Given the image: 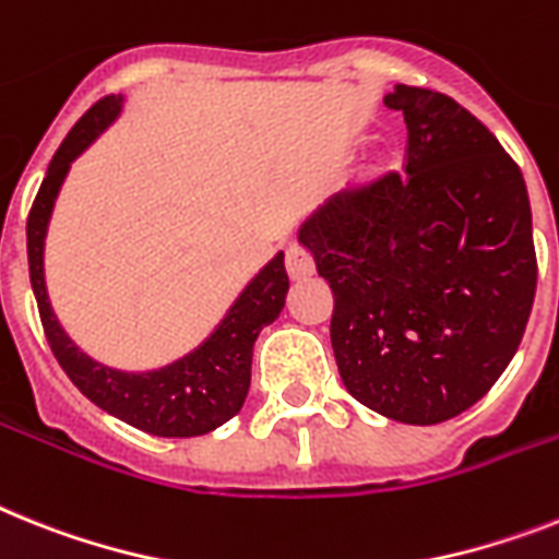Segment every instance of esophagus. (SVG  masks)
<instances>
[{
    "instance_id": "34e87169",
    "label": "esophagus",
    "mask_w": 559,
    "mask_h": 559,
    "mask_svg": "<svg viewBox=\"0 0 559 559\" xmlns=\"http://www.w3.org/2000/svg\"><path fill=\"white\" fill-rule=\"evenodd\" d=\"M287 272L293 281H304V278H309L312 272H316V261H312V255H309L307 247H301V243H293V247H289Z\"/></svg>"
}]
</instances>
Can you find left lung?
Masks as SVG:
<instances>
[{
  "label": "left lung",
  "mask_w": 559,
  "mask_h": 559,
  "mask_svg": "<svg viewBox=\"0 0 559 559\" xmlns=\"http://www.w3.org/2000/svg\"><path fill=\"white\" fill-rule=\"evenodd\" d=\"M406 173L337 192L304 222L335 295L330 337L349 395L431 426L475 406L514 358L537 289L523 173L454 98L397 84Z\"/></svg>",
  "instance_id": "8db88e82"
}]
</instances>
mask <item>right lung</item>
Listing matches in <instances>:
<instances>
[{
    "label": "right lung",
    "instance_id": "obj_1",
    "mask_svg": "<svg viewBox=\"0 0 559 559\" xmlns=\"http://www.w3.org/2000/svg\"><path fill=\"white\" fill-rule=\"evenodd\" d=\"M121 110V96L98 98L91 110L73 124L62 147L56 150L48 176L41 181L31 215H27V264L31 287L39 304V318L59 367L76 383L84 397L98 409L110 412L135 429L156 438H199L227 424L243 406L250 392L252 346L258 332L281 316L289 293L284 252L272 258L264 270L247 284L238 301L229 307L218 330L190 355L153 369V372H119L96 364L79 349L56 321L45 289V233H48L53 201L59 195L70 162L110 124Z\"/></svg>",
    "mask_w": 559,
    "mask_h": 559
}]
</instances>
